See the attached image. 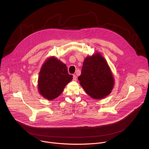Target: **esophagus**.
<instances>
[{
    "mask_svg": "<svg viewBox=\"0 0 149 149\" xmlns=\"http://www.w3.org/2000/svg\"><path fill=\"white\" fill-rule=\"evenodd\" d=\"M77 76L75 75H73V79H72V80L73 81H77Z\"/></svg>",
    "mask_w": 149,
    "mask_h": 149,
    "instance_id": "obj_1",
    "label": "esophagus"
}]
</instances>
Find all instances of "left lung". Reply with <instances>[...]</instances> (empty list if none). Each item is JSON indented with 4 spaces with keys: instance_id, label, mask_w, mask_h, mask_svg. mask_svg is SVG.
<instances>
[{
    "instance_id": "obj_1",
    "label": "left lung",
    "mask_w": 149,
    "mask_h": 149,
    "mask_svg": "<svg viewBox=\"0 0 149 149\" xmlns=\"http://www.w3.org/2000/svg\"><path fill=\"white\" fill-rule=\"evenodd\" d=\"M78 80L86 93L95 100L110 94L114 84L108 63L99 53L84 59Z\"/></svg>"
}]
</instances>
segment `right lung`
Masks as SVG:
<instances>
[{
    "label": "right lung",
    "instance_id": "right-lung-1",
    "mask_svg": "<svg viewBox=\"0 0 149 149\" xmlns=\"http://www.w3.org/2000/svg\"><path fill=\"white\" fill-rule=\"evenodd\" d=\"M72 77L68 74L65 64L54 56L51 57L42 65L39 74V92L47 100H54L63 92Z\"/></svg>",
    "mask_w": 149,
    "mask_h": 149
}]
</instances>
